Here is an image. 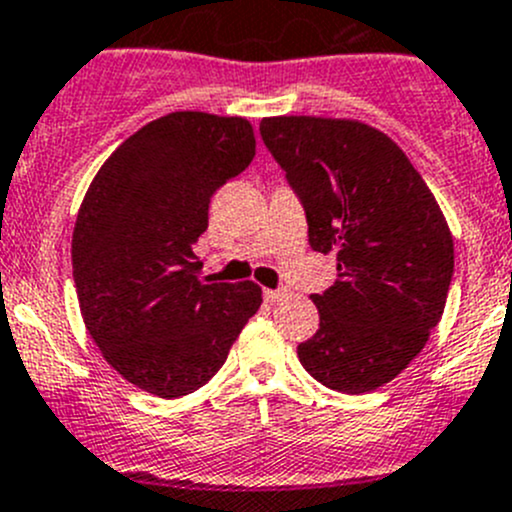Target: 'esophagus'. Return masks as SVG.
Returning a JSON list of instances; mask_svg holds the SVG:
<instances>
[{
  "mask_svg": "<svg viewBox=\"0 0 512 512\" xmlns=\"http://www.w3.org/2000/svg\"><path fill=\"white\" fill-rule=\"evenodd\" d=\"M264 296H266V301H271V304H276V301L289 299L291 291H289V289H266Z\"/></svg>",
  "mask_w": 512,
  "mask_h": 512,
  "instance_id": "esophagus-1",
  "label": "esophagus"
}]
</instances>
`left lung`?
<instances>
[{"instance_id":"1","label":"left lung","mask_w":512,"mask_h":512,"mask_svg":"<svg viewBox=\"0 0 512 512\" xmlns=\"http://www.w3.org/2000/svg\"><path fill=\"white\" fill-rule=\"evenodd\" d=\"M261 138L304 203L311 248L337 253L299 362L324 387L372 392L407 369L445 311L450 226L405 150L362 120L279 115L261 120Z\"/></svg>"}]
</instances>
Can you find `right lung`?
I'll use <instances>...</instances> for the list:
<instances>
[{"mask_svg":"<svg viewBox=\"0 0 512 512\" xmlns=\"http://www.w3.org/2000/svg\"><path fill=\"white\" fill-rule=\"evenodd\" d=\"M253 155L246 118L168 113L130 135L82 198L72 231L82 319L105 362L143 392L203 387L264 301L253 281H203L193 253L211 196Z\"/></svg>","mask_w":512,"mask_h":512,"instance_id":"add662e5","label":"right lung"}]
</instances>
